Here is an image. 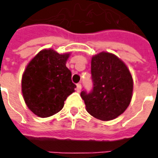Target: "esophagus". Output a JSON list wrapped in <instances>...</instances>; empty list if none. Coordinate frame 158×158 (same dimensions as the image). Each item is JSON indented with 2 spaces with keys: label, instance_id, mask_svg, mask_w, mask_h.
<instances>
[{
  "label": "esophagus",
  "instance_id": "34e87169",
  "mask_svg": "<svg viewBox=\"0 0 158 158\" xmlns=\"http://www.w3.org/2000/svg\"><path fill=\"white\" fill-rule=\"evenodd\" d=\"M77 91H78V92H80V91H81V84H80V83L77 84Z\"/></svg>",
  "mask_w": 158,
  "mask_h": 158
}]
</instances>
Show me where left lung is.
Here are the masks:
<instances>
[{"mask_svg":"<svg viewBox=\"0 0 158 158\" xmlns=\"http://www.w3.org/2000/svg\"><path fill=\"white\" fill-rule=\"evenodd\" d=\"M93 89L80 94L88 113L103 121L113 120L127 109L132 96V75L122 60L102 52L91 60Z\"/></svg>","mask_w":158,"mask_h":158,"instance_id":"8db88e82","label":"left lung"}]
</instances>
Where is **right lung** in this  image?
Listing matches in <instances>:
<instances>
[{"label":"right lung","mask_w":158,"mask_h":158,"mask_svg":"<svg viewBox=\"0 0 158 158\" xmlns=\"http://www.w3.org/2000/svg\"><path fill=\"white\" fill-rule=\"evenodd\" d=\"M69 56V54L43 50L26 67L21 81L23 97L37 116L47 118L57 114L76 88L65 65Z\"/></svg>","instance_id":"1"}]
</instances>
